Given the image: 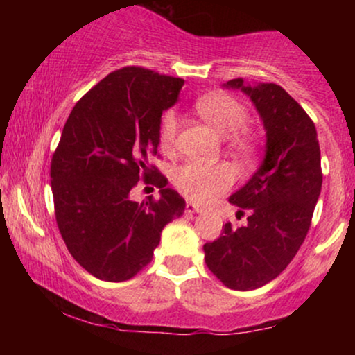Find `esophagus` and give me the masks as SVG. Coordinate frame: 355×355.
<instances>
[{
  "mask_svg": "<svg viewBox=\"0 0 355 355\" xmlns=\"http://www.w3.org/2000/svg\"><path fill=\"white\" fill-rule=\"evenodd\" d=\"M185 211H187V214H202L203 209H202V207L195 205V203L187 202V205H185Z\"/></svg>",
  "mask_w": 355,
  "mask_h": 355,
  "instance_id": "esophagus-1",
  "label": "esophagus"
}]
</instances>
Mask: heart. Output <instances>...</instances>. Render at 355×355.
Wrapping results in <instances>:
<instances>
[{
    "label": "heart",
    "mask_w": 355,
    "mask_h": 355,
    "mask_svg": "<svg viewBox=\"0 0 355 355\" xmlns=\"http://www.w3.org/2000/svg\"><path fill=\"white\" fill-rule=\"evenodd\" d=\"M198 115L209 123L218 135L232 138V145L240 153L250 152L252 138L243 132L248 123V112L234 96L225 93L202 96L195 103ZM180 116L175 110L164 113L160 123V141L164 148H170L177 138ZM235 173L227 164L203 165L187 162L173 173V183L185 197L195 202H207L215 195L223 193L234 185Z\"/></svg>",
    "instance_id": "heart-1"
}]
</instances>
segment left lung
<instances>
[{
    "mask_svg": "<svg viewBox=\"0 0 355 355\" xmlns=\"http://www.w3.org/2000/svg\"><path fill=\"white\" fill-rule=\"evenodd\" d=\"M250 96L266 128L262 165L229 202L247 211V223H225L222 235L203 245L205 263L225 287L254 291L285 270L307 235L322 189L320 148L311 116L275 83L230 80Z\"/></svg>",
    "mask_w": 355,
    "mask_h": 355,
    "instance_id": "1",
    "label": "left lung"
}]
</instances>
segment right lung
Returning <instances> with one entry per match:
<instances>
[{
  "instance_id": "add662e5",
  "label": "right lung",
  "mask_w": 355,
  "mask_h": 355,
  "mask_svg": "<svg viewBox=\"0 0 355 355\" xmlns=\"http://www.w3.org/2000/svg\"><path fill=\"white\" fill-rule=\"evenodd\" d=\"M182 78L126 67L105 76L71 110L51 158L56 223L73 259L107 282L132 279L152 262L164 227L185 200L150 166L160 144L162 113ZM144 176L161 198L138 204L129 190Z\"/></svg>"
}]
</instances>
